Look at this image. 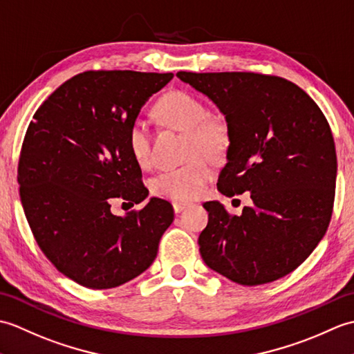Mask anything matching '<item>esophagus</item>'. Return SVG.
<instances>
[{"label":"esophagus","instance_id":"obj_1","mask_svg":"<svg viewBox=\"0 0 354 354\" xmlns=\"http://www.w3.org/2000/svg\"><path fill=\"white\" fill-rule=\"evenodd\" d=\"M187 206H189V203H182V201H174V203H172V207H174L176 214H180V212L185 210Z\"/></svg>","mask_w":354,"mask_h":354}]
</instances>
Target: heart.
<instances>
[{
    "label": "heart",
    "mask_w": 354,
    "mask_h": 354,
    "mask_svg": "<svg viewBox=\"0 0 354 354\" xmlns=\"http://www.w3.org/2000/svg\"><path fill=\"white\" fill-rule=\"evenodd\" d=\"M156 115L168 127L185 131V159L178 168L163 169L150 182L156 197L191 201L198 198L212 178L210 160H218L230 147V129L225 120L212 116L200 98L185 91H172L156 104ZM127 148L139 167L151 162V139L147 124L133 120L127 129Z\"/></svg>",
    "instance_id": "obj_1"
}]
</instances>
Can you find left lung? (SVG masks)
<instances>
[{
	"label": "left lung",
	"mask_w": 354,
	"mask_h": 354,
	"mask_svg": "<svg viewBox=\"0 0 354 354\" xmlns=\"http://www.w3.org/2000/svg\"><path fill=\"white\" fill-rule=\"evenodd\" d=\"M214 101L230 129L218 191L250 192L253 206L230 215L207 201L200 254L210 270L243 286L292 272L323 239L330 223L336 151L330 125L292 82L254 73H177Z\"/></svg>",
	"instance_id": "left-lung-1"
}]
</instances>
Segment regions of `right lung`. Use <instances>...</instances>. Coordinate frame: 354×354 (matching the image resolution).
<instances>
[{"label": "right lung", "mask_w": 354, "mask_h": 354, "mask_svg": "<svg viewBox=\"0 0 354 354\" xmlns=\"http://www.w3.org/2000/svg\"><path fill=\"white\" fill-rule=\"evenodd\" d=\"M174 74L88 71L69 78L37 109L22 142L19 195L33 236L78 285L109 289L142 274L174 221L150 198L116 216L112 198L142 203L148 189L127 148V129Z\"/></svg>", "instance_id": "right-lung-1"}]
</instances>
